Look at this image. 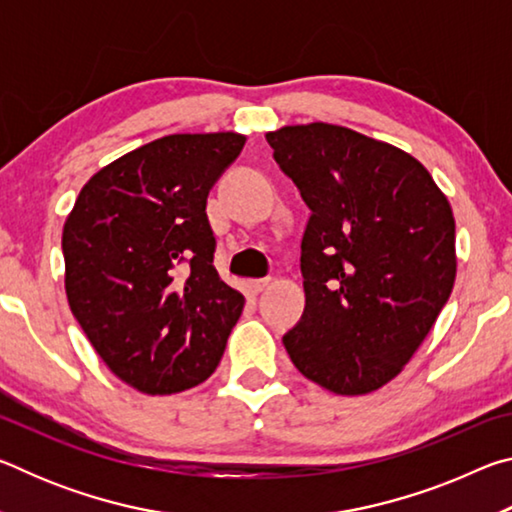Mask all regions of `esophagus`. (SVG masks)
Listing matches in <instances>:
<instances>
[{
  "instance_id": "esophagus-1",
  "label": "esophagus",
  "mask_w": 512,
  "mask_h": 512,
  "mask_svg": "<svg viewBox=\"0 0 512 512\" xmlns=\"http://www.w3.org/2000/svg\"><path fill=\"white\" fill-rule=\"evenodd\" d=\"M268 277H259V280H248V291L250 293H262L268 287Z\"/></svg>"
}]
</instances>
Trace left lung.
I'll use <instances>...</instances> for the list:
<instances>
[{"label":"left lung","instance_id":"obj_1","mask_svg":"<svg viewBox=\"0 0 512 512\" xmlns=\"http://www.w3.org/2000/svg\"><path fill=\"white\" fill-rule=\"evenodd\" d=\"M266 142L311 210L300 246L305 311L284 348L327 391H377L454 289L452 207L413 155L350 128L284 126Z\"/></svg>","mask_w":512,"mask_h":512}]
</instances>
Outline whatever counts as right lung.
<instances>
[{"label": "right lung", "mask_w": 512, "mask_h": 512, "mask_svg": "<svg viewBox=\"0 0 512 512\" xmlns=\"http://www.w3.org/2000/svg\"><path fill=\"white\" fill-rule=\"evenodd\" d=\"M246 144L167 135L94 173L63 228L65 291L103 363L146 395L212 375L244 296L214 268L207 194Z\"/></svg>", "instance_id": "obj_1"}]
</instances>
